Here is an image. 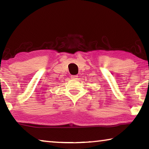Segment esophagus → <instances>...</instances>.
Wrapping results in <instances>:
<instances>
[{
	"mask_svg": "<svg viewBox=\"0 0 149 149\" xmlns=\"http://www.w3.org/2000/svg\"><path fill=\"white\" fill-rule=\"evenodd\" d=\"M77 77H78V76H77V75H72V76H71V78H72V79H77Z\"/></svg>",
	"mask_w": 149,
	"mask_h": 149,
	"instance_id": "1",
	"label": "esophagus"
}]
</instances>
